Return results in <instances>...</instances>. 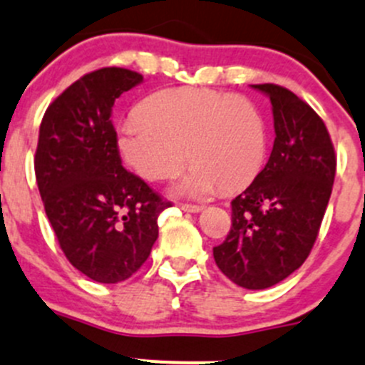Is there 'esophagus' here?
Wrapping results in <instances>:
<instances>
[{"mask_svg":"<svg viewBox=\"0 0 365 365\" xmlns=\"http://www.w3.org/2000/svg\"><path fill=\"white\" fill-rule=\"evenodd\" d=\"M179 207L186 212H200L202 209H204L202 205H193V204H179Z\"/></svg>","mask_w":365,"mask_h":365,"instance_id":"esophagus-1","label":"esophagus"}]
</instances>
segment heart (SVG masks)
<instances>
[{"label": "heart", "instance_id": "b5f03b06", "mask_svg": "<svg viewBox=\"0 0 365 365\" xmlns=\"http://www.w3.org/2000/svg\"><path fill=\"white\" fill-rule=\"evenodd\" d=\"M117 143L125 163L149 181L174 178L191 156L195 165L178 190L202 198L220 186L240 190L254 181L264 165L268 135L262 115L245 97L170 88L122 122Z\"/></svg>", "mask_w": 365, "mask_h": 365}]
</instances>
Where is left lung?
Instances as JSON below:
<instances>
[{"instance_id":"obj_1","label":"left lung","mask_w":365,"mask_h":365,"mask_svg":"<svg viewBox=\"0 0 365 365\" xmlns=\"http://www.w3.org/2000/svg\"><path fill=\"white\" fill-rule=\"evenodd\" d=\"M269 97L275 142L266 167L232 200V227L212 248L216 266L245 289H266L297 272L314 247L335 178L334 145L319 115L284 86Z\"/></svg>"}]
</instances>
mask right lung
I'll list each match as a JSON object with an SVG mask.
<instances>
[{
	"instance_id": "add662e5",
	"label": "right lung",
	"mask_w": 365,
	"mask_h": 365,
	"mask_svg": "<svg viewBox=\"0 0 365 365\" xmlns=\"http://www.w3.org/2000/svg\"><path fill=\"white\" fill-rule=\"evenodd\" d=\"M143 76L120 67L85 74L46 110L35 175L60 248L76 269L101 284L129 279L158 240L170 202L122 167L111 108Z\"/></svg>"
}]
</instances>
